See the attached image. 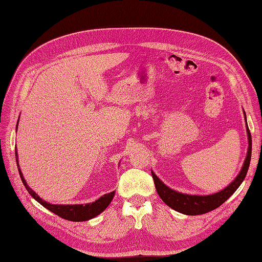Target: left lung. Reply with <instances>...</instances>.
I'll return each mask as SVG.
<instances>
[{"label": "left lung", "instance_id": "8db88e82", "mask_svg": "<svg viewBox=\"0 0 262 262\" xmlns=\"http://www.w3.org/2000/svg\"><path fill=\"white\" fill-rule=\"evenodd\" d=\"M244 119L247 122V116L244 113ZM247 134H248V152L247 158L244 160L243 165L241 168V171L238 172V174L235 177V179L233 180L229 186L225 187L223 190L219 192L211 193V194H188L182 193L179 191H176L173 189H171L163 183V181L160 180V178L152 171V177L154 180L155 188L159 196L163 202L177 211H179L181 214L185 215H202L206 214L208 211H211L216 209L217 207L225 203L233 193L236 191V189L240 187L241 183L243 182L244 178L247 176V172L249 170L250 161H251V151H252V140L251 134H250L249 127L247 124Z\"/></svg>", "mask_w": 262, "mask_h": 262}]
</instances>
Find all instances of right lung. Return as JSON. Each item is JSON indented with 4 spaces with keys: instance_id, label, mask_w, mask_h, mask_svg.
Wrapping results in <instances>:
<instances>
[{
    "instance_id": "obj_1",
    "label": "right lung",
    "mask_w": 262,
    "mask_h": 262,
    "mask_svg": "<svg viewBox=\"0 0 262 262\" xmlns=\"http://www.w3.org/2000/svg\"><path fill=\"white\" fill-rule=\"evenodd\" d=\"M19 122V119H18ZM15 129H18V125H16ZM15 160H16V165H18V170H19V174L22 182H24V186L28 190V192L30 193V196L36 199L37 202L42 205L43 207L47 208L48 210H51L52 213L56 214L57 216L62 217L64 220L72 221V222H84L93 219V217L98 216L99 214H101L102 211L108 207L109 204L113 200L115 196V191H111L109 193L103 194L102 197H100L97 199L96 202L90 203V204H80V205H54L46 202V200L41 199L38 194L32 190V189L27 185V182L24 178V174H22L20 165L18 162V152H16L15 148Z\"/></svg>"
}]
</instances>
